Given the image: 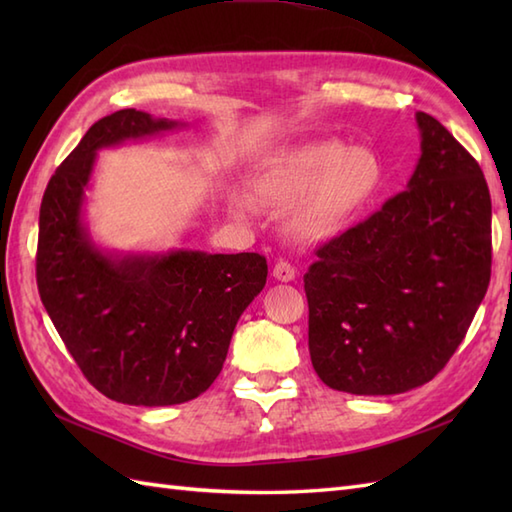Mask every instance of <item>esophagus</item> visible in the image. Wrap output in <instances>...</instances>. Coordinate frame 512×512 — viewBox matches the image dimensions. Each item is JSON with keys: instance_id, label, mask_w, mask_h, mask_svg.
<instances>
[{"instance_id": "obj_1", "label": "esophagus", "mask_w": 512, "mask_h": 512, "mask_svg": "<svg viewBox=\"0 0 512 512\" xmlns=\"http://www.w3.org/2000/svg\"><path fill=\"white\" fill-rule=\"evenodd\" d=\"M295 275H297L295 266H292L290 262H284V259H279V262L273 268V277L277 281H292V279H295Z\"/></svg>"}]
</instances>
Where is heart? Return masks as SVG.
<instances>
[{"label": "heart", "mask_w": 512, "mask_h": 512, "mask_svg": "<svg viewBox=\"0 0 512 512\" xmlns=\"http://www.w3.org/2000/svg\"><path fill=\"white\" fill-rule=\"evenodd\" d=\"M383 184L385 165L376 151L343 140H314L277 151L253 176L257 198L290 211L288 228L303 242L339 235L376 200Z\"/></svg>", "instance_id": "obj_1"}]
</instances>
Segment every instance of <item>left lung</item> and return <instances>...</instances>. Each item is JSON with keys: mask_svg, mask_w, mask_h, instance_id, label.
<instances>
[{"mask_svg": "<svg viewBox=\"0 0 512 512\" xmlns=\"http://www.w3.org/2000/svg\"><path fill=\"white\" fill-rule=\"evenodd\" d=\"M420 160L394 198L317 248L303 275L308 347L325 385L420 387L449 363L491 281V193L477 160L418 112Z\"/></svg>", "mask_w": 512, "mask_h": 512, "instance_id": "left-lung-1", "label": "left lung"}]
</instances>
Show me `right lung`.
Wrapping results in <instances>:
<instances>
[{
	"label": "right lung",
	"instance_id": "add662e5",
	"mask_svg": "<svg viewBox=\"0 0 512 512\" xmlns=\"http://www.w3.org/2000/svg\"><path fill=\"white\" fill-rule=\"evenodd\" d=\"M182 123L121 110L96 121L50 178L39 209L37 288L83 376L123 405L198 398L222 372L235 325L262 288L259 253L105 255L81 220L96 151Z\"/></svg>",
	"mask_w": 512,
	"mask_h": 512
}]
</instances>
